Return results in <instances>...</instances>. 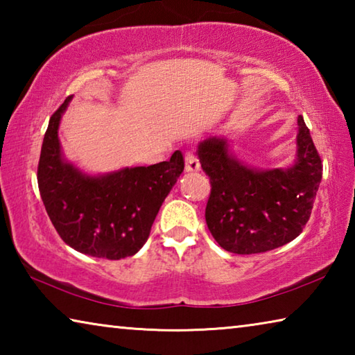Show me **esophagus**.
Segmentation results:
<instances>
[{
    "label": "esophagus",
    "mask_w": 355,
    "mask_h": 355,
    "mask_svg": "<svg viewBox=\"0 0 355 355\" xmlns=\"http://www.w3.org/2000/svg\"><path fill=\"white\" fill-rule=\"evenodd\" d=\"M184 171L186 172H199L200 171V161L194 153L184 155Z\"/></svg>",
    "instance_id": "34e87169"
}]
</instances>
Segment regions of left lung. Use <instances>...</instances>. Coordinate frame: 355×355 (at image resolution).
I'll return each instance as SVG.
<instances>
[{
  "instance_id": "left-lung-1",
  "label": "left lung",
  "mask_w": 355,
  "mask_h": 355,
  "mask_svg": "<svg viewBox=\"0 0 355 355\" xmlns=\"http://www.w3.org/2000/svg\"><path fill=\"white\" fill-rule=\"evenodd\" d=\"M296 161L285 169H257L232 155L225 137L209 136L197 146L211 182L205 219L222 249L261 254L302 233L322 178L321 158L304 117H297Z\"/></svg>"
}]
</instances>
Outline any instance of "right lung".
Here are the masks:
<instances>
[{"instance_id":"right-lung-1","label":"right lung","mask_w":355,"mask_h":355,"mask_svg":"<svg viewBox=\"0 0 355 355\" xmlns=\"http://www.w3.org/2000/svg\"><path fill=\"white\" fill-rule=\"evenodd\" d=\"M71 97L53 114L37 167L40 197L65 244L81 254L120 260L139 252L161 205L184 169L180 150L153 166L89 175L64 158L59 123Z\"/></svg>"}]
</instances>
